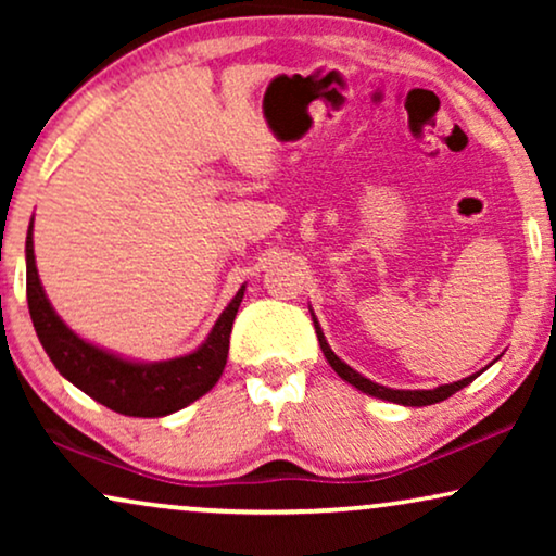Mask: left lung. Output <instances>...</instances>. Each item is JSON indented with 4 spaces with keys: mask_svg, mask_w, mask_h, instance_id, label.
Masks as SVG:
<instances>
[{
    "mask_svg": "<svg viewBox=\"0 0 556 556\" xmlns=\"http://www.w3.org/2000/svg\"><path fill=\"white\" fill-rule=\"evenodd\" d=\"M314 326H316V337H318V344H321V352L326 356V362L331 364V369L337 371V375L344 379V382L356 387V390H362L364 394H371V397H379V400H387V402H397V405H407V407L435 405V402H443V400L451 397V394L463 390V387H468L483 371V369L476 371V375H470L466 379H458V382H453V384H440V387H435V390H390V387L377 384V382H371V379L362 377L359 371L349 367L346 362H341L339 356L331 352L329 341H326L321 326H318L316 318H314Z\"/></svg>",
    "mask_w": 556,
    "mask_h": 556,
    "instance_id": "8db88e82",
    "label": "left lung"
}]
</instances>
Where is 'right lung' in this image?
I'll use <instances>...</instances> for the list:
<instances>
[{
    "label": "right lung",
    "mask_w": 556,
    "mask_h": 556,
    "mask_svg": "<svg viewBox=\"0 0 556 556\" xmlns=\"http://www.w3.org/2000/svg\"><path fill=\"white\" fill-rule=\"evenodd\" d=\"M25 261L27 306L37 339L60 375L88 397L128 417H164L192 405L217 384L227 364L232 321L245 295V286L227 303V308L212 326L210 337L194 352L164 362H136L90 344L55 314L37 276L33 223L27 230Z\"/></svg>",
    "instance_id": "add662e5"
}]
</instances>
